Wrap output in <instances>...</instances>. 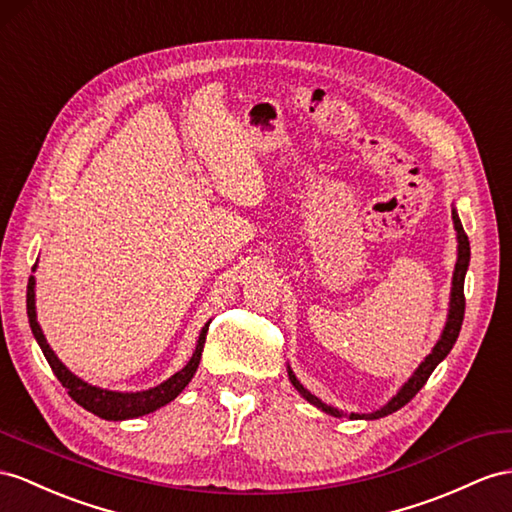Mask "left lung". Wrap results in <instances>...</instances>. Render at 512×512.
I'll return each mask as SVG.
<instances>
[{
    "label": "left lung",
    "instance_id": "obj_1",
    "mask_svg": "<svg viewBox=\"0 0 512 512\" xmlns=\"http://www.w3.org/2000/svg\"><path fill=\"white\" fill-rule=\"evenodd\" d=\"M452 220H454V229H456V235H458V259H456V268H454V279H452V298H450V316H448V322H445V329H443V335L437 342V346L432 348L430 355L426 357V361L419 365V368L415 370V374L409 378V383H406L396 396H393L381 411H374L370 415H357L352 413L350 417L355 419H378V417H385L389 413H396L398 409H402V406L406 402H411L415 398V393L422 389L426 385V381L430 378V374L435 372L437 365L448 357V352L452 350L454 342L458 333H461V326H463V316H465V272H467V266H469V240H467V233L461 225V220H458V214L452 209ZM290 381L292 385L298 389L300 396H303L307 402H311L313 406H318V409H322L324 413L329 415H335V417H342V411L333 409V406L324 404L322 400H318L316 396H311V393L300 385L296 381V376L292 374L290 370Z\"/></svg>",
    "mask_w": 512,
    "mask_h": 512
}]
</instances>
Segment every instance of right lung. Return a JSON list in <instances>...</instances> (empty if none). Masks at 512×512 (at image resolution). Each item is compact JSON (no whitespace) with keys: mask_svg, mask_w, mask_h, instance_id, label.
<instances>
[{"mask_svg":"<svg viewBox=\"0 0 512 512\" xmlns=\"http://www.w3.org/2000/svg\"><path fill=\"white\" fill-rule=\"evenodd\" d=\"M28 318H30V326H32V333L36 337L38 346H41L43 355L49 363V368L54 370L56 378L62 383V387L69 389V396L84 406L86 411L95 413L103 419H114V422H119V419H129V417H138V415H147L155 409H160V406L168 404L170 400H175L179 393L186 389V385L192 381V376L199 368L201 363V352L205 346V339H207V329L209 324L203 326V331L199 335V344H196V350L192 359L186 363V368L179 370L177 374H173L164 381L162 385H157L153 389L147 391H138V393H121V391H108V389H99L84 383L82 378H77L75 374H71L64 365L60 363V359L54 355V350L49 348L47 339L41 331V326L36 322V307H34V277H30L28 283Z\"/></svg>","mask_w":512,"mask_h":512,"instance_id":"add662e5","label":"right lung"}]
</instances>
